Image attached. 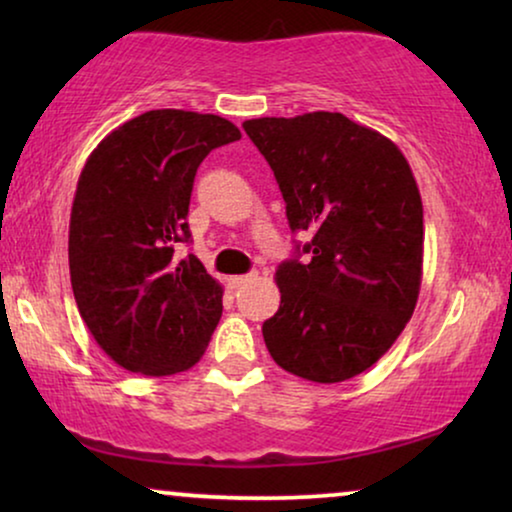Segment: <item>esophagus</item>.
<instances>
[{"label": "esophagus", "instance_id": "1", "mask_svg": "<svg viewBox=\"0 0 512 512\" xmlns=\"http://www.w3.org/2000/svg\"><path fill=\"white\" fill-rule=\"evenodd\" d=\"M256 277H258V272H249V275H237V277H230V279H228V284H230V289H240V286L249 284V282H254Z\"/></svg>", "mask_w": 512, "mask_h": 512}]
</instances>
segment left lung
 Returning a JSON list of instances; mask_svg holds the SVG:
<instances>
[{
	"instance_id": "obj_1",
	"label": "left lung",
	"mask_w": 512,
	"mask_h": 512,
	"mask_svg": "<svg viewBox=\"0 0 512 512\" xmlns=\"http://www.w3.org/2000/svg\"><path fill=\"white\" fill-rule=\"evenodd\" d=\"M275 172L298 256L275 272L279 310L263 324L277 366L333 384L368 370L415 312L424 209L401 149L338 111L242 123Z\"/></svg>"
}]
</instances>
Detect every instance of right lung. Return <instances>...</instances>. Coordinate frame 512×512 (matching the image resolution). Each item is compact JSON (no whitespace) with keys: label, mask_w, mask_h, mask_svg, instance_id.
<instances>
[{"label":"right lung","mask_w":512,"mask_h":512,"mask_svg":"<svg viewBox=\"0 0 512 512\" xmlns=\"http://www.w3.org/2000/svg\"><path fill=\"white\" fill-rule=\"evenodd\" d=\"M242 132L226 118L156 109L107 135L83 165L69 219V275L88 331L111 361L151 377L193 368L223 312L186 216L195 172Z\"/></svg>","instance_id":"right-lung-1"}]
</instances>
